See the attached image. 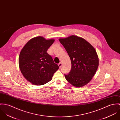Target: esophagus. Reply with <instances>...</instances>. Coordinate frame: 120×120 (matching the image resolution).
Wrapping results in <instances>:
<instances>
[{
  "label": "esophagus",
  "mask_w": 120,
  "mask_h": 120,
  "mask_svg": "<svg viewBox=\"0 0 120 120\" xmlns=\"http://www.w3.org/2000/svg\"><path fill=\"white\" fill-rule=\"evenodd\" d=\"M58 66H59V68H61V66H62V63H59V64H58Z\"/></svg>",
  "instance_id": "34e87169"
}]
</instances>
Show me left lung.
I'll return each instance as SVG.
<instances>
[{
	"label": "left lung",
	"mask_w": 120,
	"mask_h": 120,
	"mask_svg": "<svg viewBox=\"0 0 120 120\" xmlns=\"http://www.w3.org/2000/svg\"><path fill=\"white\" fill-rule=\"evenodd\" d=\"M59 41L71 60V70L68 74H64L67 80L76 87L86 85L98 66V58L95 49L87 41L75 35L60 39Z\"/></svg>",
	"instance_id": "8db88e82"
}]
</instances>
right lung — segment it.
Wrapping results in <instances>:
<instances>
[{"label": "right lung", "instance_id": "right-lung-1", "mask_svg": "<svg viewBox=\"0 0 120 120\" xmlns=\"http://www.w3.org/2000/svg\"><path fill=\"white\" fill-rule=\"evenodd\" d=\"M54 42L53 39L46 40L39 36L30 40L22 49L19 57L20 69L23 76L32 84H46L59 68L47 52Z\"/></svg>", "mask_w": 120, "mask_h": 120}]
</instances>
